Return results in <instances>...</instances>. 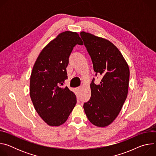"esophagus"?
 Here are the masks:
<instances>
[{
	"mask_svg": "<svg viewBox=\"0 0 156 156\" xmlns=\"http://www.w3.org/2000/svg\"><path fill=\"white\" fill-rule=\"evenodd\" d=\"M81 88H82L81 86H79V87H78L76 88V90L78 91V93H80V91H81Z\"/></svg>",
	"mask_w": 156,
	"mask_h": 156,
	"instance_id": "obj_1",
	"label": "esophagus"
}]
</instances>
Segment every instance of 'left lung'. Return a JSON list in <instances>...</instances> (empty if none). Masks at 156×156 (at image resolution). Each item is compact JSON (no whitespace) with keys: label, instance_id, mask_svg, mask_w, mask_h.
<instances>
[{"label":"left lung","instance_id":"obj_1","mask_svg":"<svg viewBox=\"0 0 156 156\" xmlns=\"http://www.w3.org/2000/svg\"><path fill=\"white\" fill-rule=\"evenodd\" d=\"M80 36L91 58L95 75L102 76L98 85L93 79L91 96L83 108L91 123L104 127L116 119L126 99L129 67L121 52L109 41L84 31Z\"/></svg>","mask_w":156,"mask_h":156}]
</instances>
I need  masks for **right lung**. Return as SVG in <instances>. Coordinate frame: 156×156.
<instances>
[{
  "label": "right lung",
  "mask_w": 156,
  "mask_h": 156,
  "mask_svg": "<svg viewBox=\"0 0 156 156\" xmlns=\"http://www.w3.org/2000/svg\"><path fill=\"white\" fill-rule=\"evenodd\" d=\"M83 45L78 34L65 31L51 41L39 55L30 77V94L35 110L50 126H60L68 119L76 97L67 86L66 67L76 45Z\"/></svg>",
  "instance_id": "obj_1"
}]
</instances>
